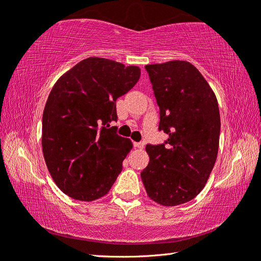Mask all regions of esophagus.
<instances>
[{
    "label": "esophagus",
    "mask_w": 261,
    "mask_h": 261,
    "mask_svg": "<svg viewBox=\"0 0 261 261\" xmlns=\"http://www.w3.org/2000/svg\"><path fill=\"white\" fill-rule=\"evenodd\" d=\"M134 146H135L136 148L143 149V148H144V146H145V144H144V143H135V144H134Z\"/></svg>",
    "instance_id": "34e87169"
}]
</instances>
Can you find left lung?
<instances>
[{
  "instance_id": "obj_1",
  "label": "left lung",
  "mask_w": 261,
  "mask_h": 261,
  "mask_svg": "<svg viewBox=\"0 0 261 261\" xmlns=\"http://www.w3.org/2000/svg\"><path fill=\"white\" fill-rule=\"evenodd\" d=\"M160 108L165 144L147 145L141 171L147 196L162 206L192 200L207 183L219 151L216 96L198 69L187 61L145 65Z\"/></svg>"
}]
</instances>
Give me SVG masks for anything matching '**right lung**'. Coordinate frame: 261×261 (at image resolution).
<instances>
[{"label":"right lung","mask_w":261,"mask_h":261,"mask_svg":"<svg viewBox=\"0 0 261 261\" xmlns=\"http://www.w3.org/2000/svg\"><path fill=\"white\" fill-rule=\"evenodd\" d=\"M139 77L136 65L88 57L53 86L42 115V153L51 178L69 197L99 199L122 171L134 145L109 123L117 120L116 100Z\"/></svg>","instance_id":"add662e5"}]
</instances>
